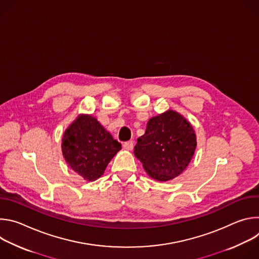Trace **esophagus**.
I'll use <instances>...</instances> for the list:
<instances>
[{"label": "esophagus", "instance_id": "34e87169", "mask_svg": "<svg viewBox=\"0 0 259 259\" xmlns=\"http://www.w3.org/2000/svg\"><path fill=\"white\" fill-rule=\"evenodd\" d=\"M133 146H134V143H133V141H126V142H124V144H123V147L125 150H127V151H132L133 150Z\"/></svg>", "mask_w": 259, "mask_h": 259}]
</instances>
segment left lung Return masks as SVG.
<instances>
[{
	"mask_svg": "<svg viewBox=\"0 0 259 259\" xmlns=\"http://www.w3.org/2000/svg\"><path fill=\"white\" fill-rule=\"evenodd\" d=\"M197 135L191 123L173 109L153 117L138 137L134 156L155 180L168 181L187 169L195 155Z\"/></svg>",
	"mask_w": 259,
	"mask_h": 259,
	"instance_id": "left-lung-1",
	"label": "left lung"
}]
</instances>
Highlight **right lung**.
Segmentation results:
<instances>
[{"mask_svg":"<svg viewBox=\"0 0 259 259\" xmlns=\"http://www.w3.org/2000/svg\"><path fill=\"white\" fill-rule=\"evenodd\" d=\"M121 149V143L88 114H80L73 120L61 139L62 156L67 165L87 181L101 177Z\"/></svg>","mask_w":259,"mask_h":259,"instance_id":"add662e5","label":"right lung"}]
</instances>
